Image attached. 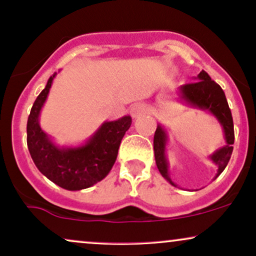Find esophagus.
<instances>
[{"instance_id": "obj_1", "label": "esophagus", "mask_w": 256, "mask_h": 256, "mask_svg": "<svg viewBox=\"0 0 256 256\" xmlns=\"http://www.w3.org/2000/svg\"><path fill=\"white\" fill-rule=\"evenodd\" d=\"M144 113H146V107L143 104H136L130 108V114L134 119L138 118V116H142V114H144Z\"/></svg>"}]
</instances>
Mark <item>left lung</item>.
I'll use <instances>...</instances> for the list:
<instances>
[{
	"label": "left lung",
	"instance_id": "left-lung-1",
	"mask_svg": "<svg viewBox=\"0 0 256 256\" xmlns=\"http://www.w3.org/2000/svg\"><path fill=\"white\" fill-rule=\"evenodd\" d=\"M194 79L195 82L192 83L184 84L178 88V98L179 101L190 106V107L210 112L222 125L226 144L214 152L212 155H210V158L213 161L214 165L218 167V172L214 177L216 179L225 170L231 158L232 150H234V146H232L234 142V120H232L231 110L228 108V101H226L225 94L220 85L212 80L208 73L204 71L200 72L198 77ZM167 140H168L167 131L162 125L158 124L154 134L155 161H156V166L161 176L170 184L177 186L172 182L168 171V160L166 156Z\"/></svg>",
	"mask_w": 256,
	"mask_h": 256
}]
</instances>
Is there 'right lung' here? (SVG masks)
Here are the masks:
<instances>
[{"label":"right lung","instance_id":"right-lung-1","mask_svg":"<svg viewBox=\"0 0 256 256\" xmlns=\"http://www.w3.org/2000/svg\"><path fill=\"white\" fill-rule=\"evenodd\" d=\"M56 73L32 106L28 119V146L34 165L42 174L58 186L71 192L86 189L102 180L116 162L125 132L130 128V116L104 122L84 144L58 146L42 130L40 114L46 104Z\"/></svg>","mask_w":256,"mask_h":256}]
</instances>
